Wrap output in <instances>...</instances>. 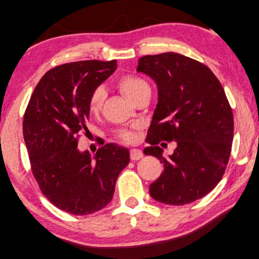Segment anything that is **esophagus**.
<instances>
[{
  "instance_id": "1",
  "label": "esophagus",
  "mask_w": 259,
  "mask_h": 259,
  "mask_svg": "<svg viewBox=\"0 0 259 259\" xmlns=\"http://www.w3.org/2000/svg\"><path fill=\"white\" fill-rule=\"evenodd\" d=\"M142 157H143V154L140 149H132V151H130V159L132 160H134V161L140 160Z\"/></svg>"
}]
</instances>
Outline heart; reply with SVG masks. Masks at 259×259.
I'll return each mask as SVG.
<instances>
[{"label": "heart", "instance_id": "b5f03b06", "mask_svg": "<svg viewBox=\"0 0 259 259\" xmlns=\"http://www.w3.org/2000/svg\"><path fill=\"white\" fill-rule=\"evenodd\" d=\"M118 88L121 90L127 99L135 102L139 98L145 94H151V87L145 79L134 74H126L118 80ZM106 99V93L104 88L98 87L92 92L88 100V110L92 114H98L101 111L102 105ZM117 138L126 143L135 141L136 134L133 129H121L117 133Z\"/></svg>", "mask_w": 259, "mask_h": 259}]
</instances>
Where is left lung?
<instances>
[{
	"label": "left lung",
	"mask_w": 259,
	"mask_h": 259,
	"mask_svg": "<svg viewBox=\"0 0 259 259\" xmlns=\"http://www.w3.org/2000/svg\"><path fill=\"white\" fill-rule=\"evenodd\" d=\"M136 70L158 87L143 152L160 159L164 171L149 194L167 205L205 197L223 177L232 152L234 117L222 84L206 65L172 52L140 58ZM164 141L177 142L167 158L161 154Z\"/></svg>",
	"instance_id": "obj_1"
}]
</instances>
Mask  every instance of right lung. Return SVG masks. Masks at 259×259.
I'll return each mask as SVG.
<instances>
[{
	"label": "right lung",
	"mask_w": 259,
	"mask_h": 259,
	"mask_svg": "<svg viewBox=\"0 0 259 259\" xmlns=\"http://www.w3.org/2000/svg\"><path fill=\"white\" fill-rule=\"evenodd\" d=\"M117 68V60L68 62L40 78L25 110L23 134L33 177L43 195L71 214H90L113 198L129 164L126 148L107 143L92 158L77 148L87 132L92 92Z\"/></svg>",
	"instance_id": "add662e5"
}]
</instances>
